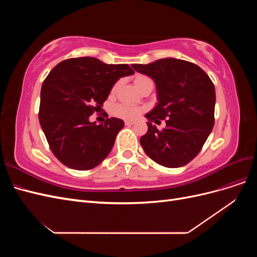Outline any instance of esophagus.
<instances>
[{
  "instance_id": "34e87169",
  "label": "esophagus",
  "mask_w": 257,
  "mask_h": 257,
  "mask_svg": "<svg viewBox=\"0 0 257 257\" xmlns=\"http://www.w3.org/2000/svg\"><path fill=\"white\" fill-rule=\"evenodd\" d=\"M124 124H125V125H127V126H131V125H133V124H135V122L134 121H125V122H124Z\"/></svg>"
}]
</instances>
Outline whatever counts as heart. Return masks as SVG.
I'll return each mask as SVG.
<instances>
[{
	"label": "heart",
	"mask_w": 257,
	"mask_h": 257,
	"mask_svg": "<svg viewBox=\"0 0 257 257\" xmlns=\"http://www.w3.org/2000/svg\"><path fill=\"white\" fill-rule=\"evenodd\" d=\"M134 83L139 90H143L147 84L153 83L152 80L145 75H136L134 77ZM119 88V82H115L113 87L110 90V94L114 95ZM145 110L144 107L136 106V105H130V104H116L112 107V114L116 118H120L123 120H135L139 115H141Z\"/></svg>",
	"instance_id": "heart-1"
}]
</instances>
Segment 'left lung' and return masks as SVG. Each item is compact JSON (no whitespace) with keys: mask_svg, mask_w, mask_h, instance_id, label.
I'll use <instances>...</instances> for the list:
<instances>
[{"mask_svg":"<svg viewBox=\"0 0 257 257\" xmlns=\"http://www.w3.org/2000/svg\"><path fill=\"white\" fill-rule=\"evenodd\" d=\"M132 67L151 77L158 90L159 103L146 114L150 122L141 137L146 154L165 167L186 165L200 152L213 127V82L198 65L174 58ZM160 119L167 122L162 131L151 124Z\"/></svg>","mask_w":257,"mask_h":257,"instance_id":"obj_1","label":"left lung"}]
</instances>
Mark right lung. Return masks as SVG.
Segmentation results:
<instances>
[{
    "label": "right lung",
    "instance_id": "right-lung-1",
    "mask_svg": "<svg viewBox=\"0 0 257 257\" xmlns=\"http://www.w3.org/2000/svg\"><path fill=\"white\" fill-rule=\"evenodd\" d=\"M133 74L127 64L91 57L67 59L51 69L42 85L38 119L62 164L89 170L107 158L124 122L110 118L96 125L89 116L102 108L116 80Z\"/></svg>",
    "mask_w": 257,
    "mask_h": 257
}]
</instances>
